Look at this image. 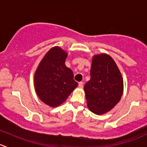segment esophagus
<instances>
[{
	"label": "esophagus",
	"instance_id": "obj_1",
	"mask_svg": "<svg viewBox=\"0 0 147 147\" xmlns=\"http://www.w3.org/2000/svg\"><path fill=\"white\" fill-rule=\"evenodd\" d=\"M83 84H84V83H83L82 82H79V84H78V86H79L80 88H82V87H83Z\"/></svg>",
	"mask_w": 147,
	"mask_h": 147
}]
</instances>
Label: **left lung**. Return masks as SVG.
<instances>
[{
    "mask_svg": "<svg viewBox=\"0 0 147 147\" xmlns=\"http://www.w3.org/2000/svg\"><path fill=\"white\" fill-rule=\"evenodd\" d=\"M90 80L84 84L87 107L96 115L110 111L122 96L124 83L117 65L107 54L92 57Z\"/></svg>",
    "mask_w": 147,
    "mask_h": 147,
    "instance_id": "1",
    "label": "left lung"
}]
</instances>
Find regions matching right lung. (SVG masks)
Masks as SVG:
<instances>
[{
	"mask_svg": "<svg viewBox=\"0 0 147 147\" xmlns=\"http://www.w3.org/2000/svg\"><path fill=\"white\" fill-rule=\"evenodd\" d=\"M67 53L60 47H53L46 53L35 72L37 95L48 106L63 104L78 87L71 69L65 64Z\"/></svg>",
	"mask_w": 147,
	"mask_h": 147,
	"instance_id": "1",
	"label": "right lung"
}]
</instances>
